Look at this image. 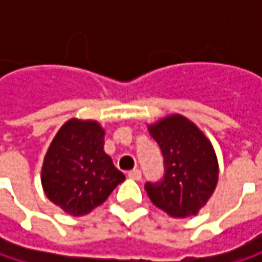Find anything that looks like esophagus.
Returning a JSON list of instances; mask_svg holds the SVG:
<instances>
[{
	"label": "esophagus",
	"instance_id": "1",
	"mask_svg": "<svg viewBox=\"0 0 262 262\" xmlns=\"http://www.w3.org/2000/svg\"><path fill=\"white\" fill-rule=\"evenodd\" d=\"M127 178L129 179H133V181H139L141 179V171L138 170V168H135V170H132L127 173Z\"/></svg>",
	"mask_w": 262,
	"mask_h": 262
}]
</instances>
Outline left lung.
<instances>
[{
    "label": "left lung",
    "instance_id": "8db88e82",
    "mask_svg": "<svg viewBox=\"0 0 262 262\" xmlns=\"http://www.w3.org/2000/svg\"><path fill=\"white\" fill-rule=\"evenodd\" d=\"M164 156V179L147 182L155 206L173 219L199 214L219 182V161L211 141L192 121L173 114L148 124Z\"/></svg>",
    "mask_w": 262,
    "mask_h": 262
}]
</instances>
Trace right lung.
Returning <instances> with one entry per match:
<instances>
[{
  "mask_svg": "<svg viewBox=\"0 0 262 262\" xmlns=\"http://www.w3.org/2000/svg\"><path fill=\"white\" fill-rule=\"evenodd\" d=\"M126 176L104 151V129L94 120H68L43 158L45 195L62 211L80 217L100 206Z\"/></svg>",
  "mask_w": 262,
  "mask_h": 262,
  "instance_id": "1",
  "label": "right lung"
}]
</instances>
